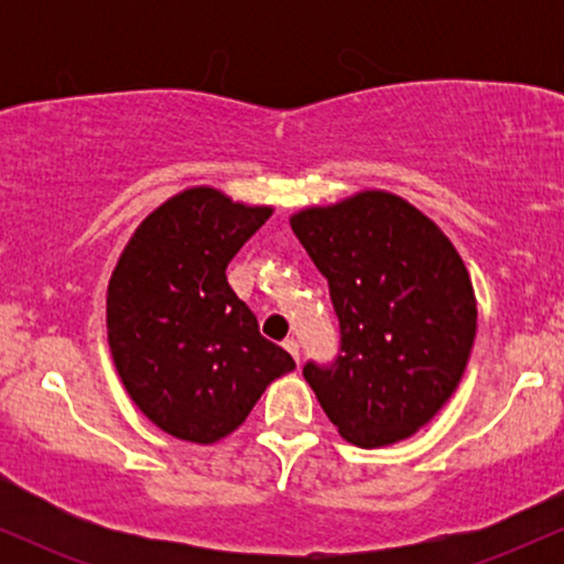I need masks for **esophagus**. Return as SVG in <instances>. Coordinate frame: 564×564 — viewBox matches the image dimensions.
Masks as SVG:
<instances>
[{
	"label": "esophagus",
	"mask_w": 564,
	"mask_h": 564,
	"mask_svg": "<svg viewBox=\"0 0 564 564\" xmlns=\"http://www.w3.org/2000/svg\"><path fill=\"white\" fill-rule=\"evenodd\" d=\"M283 349H286V352L291 355V358H294V360H300V341H296L294 336H291V339L283 341Z\"/></svg>",
	"instance_id": "esophagus-1"
}]
</instances>
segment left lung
I'll use <instances>...</instances> for the list:
<instances>
[{
  "label": "left lung",
  "instance_id": "1",
  "mask_svg": "<svg viewBox=\"0 0 564 564\" xmlns=\"http://www.w3.org/2000/svg\"><path fill=\"white\" fill-rule=\"evenodd\" d=\"M291 230L328 281L334 364L302 368L339 435L360 448L411 437L448 403L477 332V302L445 232L394 193L310 206Z\"/></svg>",
  "mask_w": 564,
  "mask_h": 564
}]
</instances>
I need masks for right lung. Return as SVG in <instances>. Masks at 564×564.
Instances as JSON below:
<instances>
[{
	"instance_id": "add662e5",
	"label": "right lung",
	"mask_w": 564,
	"mask_h": 564,
	"mask_svg": "<svg viewBox=\"0 0 564 564\" xmlns=\"http://www.w3.org/2000/svg\"><path fill=\"white\" fill-rule=\"evenodd\" d=\"M270 215L215 187H187L142 219L116 262L106 307L116 371L166 435L217 443L270 381L294 371L225 275Z\"/></svg>"
}]
</instances>
